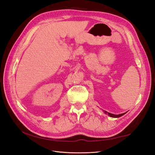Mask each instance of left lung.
I'll return each instance as SVG.
<instances>
[{"instance_id": "8db88e82", "label": "left lung", "mask_w": 155, "mask_h": 155, "mask_svg": "<svg viewBox=\"0 0 155 155\" xmlns=\"http://www.w3.org/2000/svg\"><path fill=\"white\" fill-rule=\"evenodd\" d=\"M104 113L107 115H109V116L111 117H121L125 114V113H122V114H119V115H114V114H112V113H108L107 111H104Z\"/></svg>"}]
</instances>
